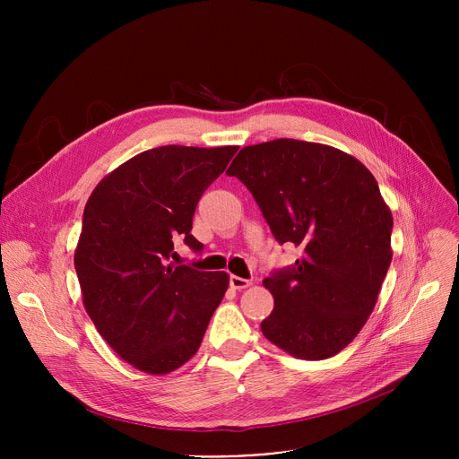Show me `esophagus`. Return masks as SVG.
I'll list each match as a JSON object with an SVG mask.
<instances>
[{
  "mask_svg": "<svg viewBox=\"0 0 459 459\" xmlns=\"http://www.w3.org/2000/svg\"><path fill=\"white\" fill-rule=\"evenodd\" d=\"M230 287L234 290H243V289L250 287V281L245 278H239V276H230Z\"/></svg>",
  "mask_w": 459,
  "mask_h": 459,
  "instance_id": "esophagus-1",
  "label": "esophagus"
}]
</instances>
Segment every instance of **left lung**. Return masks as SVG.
Masks as SVG:
<instances>
[{"mask_svg":"<svg viewBox=\"0 0 459 459\" xmlns=\"http://www.w3.org/2000/svg\"><path fill=\"white\" fill-rule=\"evenodd\" d=\"M252 192L292 269L264 281L274 296L264 336L307 361L342 352L372 314L386 276L392 212L370 170L331 145L273 140L239 151L227 170Z\"/></svg>","mask_w":459,"mask_h":459,"instance_id":"left-lung-1","label":"left lung"}]
</instances>
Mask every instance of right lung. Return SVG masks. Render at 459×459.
I'll return each instance as SVG.
<instances>
[{
  "instance_id": "obj_1",
  "label": "right lung",
  "mask_w": 459,
  "mask_h": 459,
  "mask_svg": "<svg viewBox=\"0 0 459 459\" xmlns=\"http://www.w3.org/2000/svg\"><path fill=\"white\" fill-rule=\"evenodd\" d=\"M236 145H165L140 152L92 190L74 250L83 307L110 349L134 368L163 376L198 352L221 303L227 273L176 267L174 243L194 250L192 218Z\"/></svg>"
}]
</instances>
